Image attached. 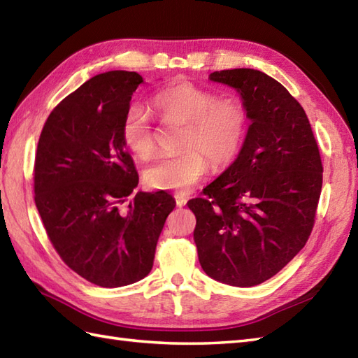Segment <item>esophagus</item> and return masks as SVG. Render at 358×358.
Listing matches in <instances>:
<instances>
[{
	"label": "esophagus",
	"instance_id": "1",
	"mask_svg": "<svg viewBox=\"0 0 358 358\" xmlns=\"http://www.w3.org/2000/svg\"><path fill=\"white\" fill-rule=\"evenodd\" d=\"M175 201H177V206H178V208H183V206H186L187 199H186L185 195L177 194V195H175Z\"/></svg>",
	"mask_w": 358,
	"mask_h": 358
}]
</instances>
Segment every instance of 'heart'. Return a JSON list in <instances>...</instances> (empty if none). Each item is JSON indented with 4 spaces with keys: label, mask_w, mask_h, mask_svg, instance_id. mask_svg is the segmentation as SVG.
<instances>
[{
    "label": "heart",
    "mask_w": 358,
    "mask_h": 358,
    "mask_svg": "<svg viewBox=\"0 0 358 358\" xmlns=\"http://www.w3.org/2000/svg\"><path fill=\"white\" fill-rule=\"evenodd\" d=\"M152 106L169 123L183 124L178 154L158 158L146 172L148 185L163 191H189L203 180L209 162L215 167L232 163L240 154L249 129V110L238 96H220L206 87L181 81L152 96ZM121 134L134 154L148 159L157 140L149 112L132 104L123 117Z\"/></svg>",
    "instance_id": "b5f03b06"
}]
</instances>
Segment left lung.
I'll list each match as a JSON object with an SVG mask.
<instances>
[{
  "mask_svg": "<svg viewBox=\"0 0 358 358\" xmlns=\"http://www.w3.org/2000/svg\"><path fill=\"white\" fill-rule=\"evenodd\" d=\"M235 87L250 126L237 159L187 201L203 271L249 287L275 275L305 248L323 185L320 150L305 109L260 71L210 73Z\"/></svg>",
  "mask_w": 358,
  "mask_h": 358,
  "instance_id": "8db88e82",
  "label": "left lung"
}]
</instances>
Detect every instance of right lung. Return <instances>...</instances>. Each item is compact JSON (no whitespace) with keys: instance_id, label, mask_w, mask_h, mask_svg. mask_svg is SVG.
<instances>
[{"instance_id":"add662e5","label":"right lung","mask_w":358,"mask_h":358,"mask_svg":"<svg viewBox=\"0 0 358 358\" xmlns=\"http://www.w3.org/2000/svg\"><path fill=\"white\" fill-rule=\"evenodd\" d=\"M136 72L100 73L50 112L38 140L35 204L57 254L101 287L140 281L154 266L172 195L138 192V172L121 134Z\"/></svg>"}]
</instances>
